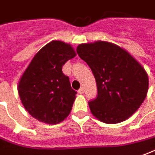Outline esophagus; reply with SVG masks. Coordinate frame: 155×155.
Returning a JSON list of instances; mask_svg holds the SVG:
<instances>
[{
    "label": "esophagus",
    "mask_w": 155,
    "mask_h": 155,
    "mask_svg": "<svg viewBox=\"0 0 155 155\" xmlns=\"http://www.w3.org/2000/svg\"><path fill=\"white\" fill-rule=\"evenodd\" d=\"M78 93H79V94H84V88H80L79 90H78Z\"/></svg>",
    "instance_id": "obj_1"
}]
</instances>
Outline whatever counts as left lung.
Listing matches in <instances>:
<instances>
[{"instance_id": "8db88e82", "label": "left lung", "mask_w": 155, "mask_h": 155, "mask_svg": "<svg viewBox=\"0 0 155 155\" xmlns=\"http://www.w3.org/2000/svg\"><path fill=\"white\" fill-rule=\"evenodd\" d=\"M77 52L96 80L98 95L88 102L92 114L107 124L128 119L148 93L149 78L144 68L126 50L106 41L81 44Z\"/></svg>"}]
</instances>
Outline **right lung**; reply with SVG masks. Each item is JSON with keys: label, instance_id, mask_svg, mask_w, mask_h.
<instances>
[{"label": "right lung", "instance_id": "1", "mask_svg": "<svg viewBox=\"0 0 155 155\" xmlns=\"http://www.w3.org/2000/svg\"><path fill=\"white\" fill-rule=\"evenodd\" d=\"M75 56L71 45L60 40L47 44L34 56L18 88L22 104L34 118L54 125L70 114L77 92L62 67Z\"/></svg>", "mask_w": 155, "mask_h": 155}]
</instances>
